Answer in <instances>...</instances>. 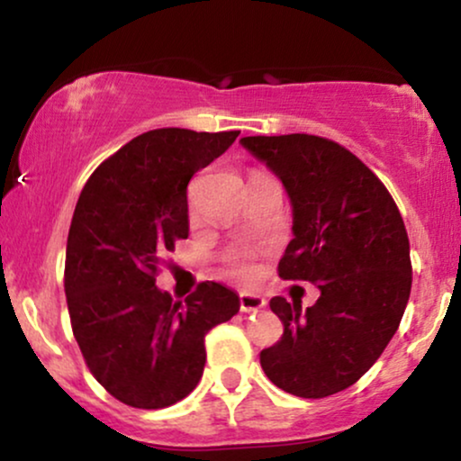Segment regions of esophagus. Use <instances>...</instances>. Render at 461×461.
<instances>
[{
    "mask_svg": "<svg viewBox=\"0 0 461 461\" xmlns=\"http://www.w3.org/2000/svg\"><path fill=\"white\" fill-rule=\"evenodd\" d=\"M266 306V300L258 294H240V311L242 312H258Z\"/></svg>",
    "mask_w": 461,
    "mask_h": 461,
    "instance_id": "obj_1",
    "label": "esophagus"
}]
</instances>
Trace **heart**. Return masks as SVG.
I'll use <instances>...</instances> for the list:
<instances>
[{"mask_svg":"<svg viewBox=\"0 0 461 461\" xmlns=\"http://www.w3.org/2000/svg\"><path fill=\"white\" fill-rule=\"evenodd\" d=\"M223 272L236 278H250L253 276V266L244 253H230L223 259Z\"/></svg>","mask_w":461,"mask_h":461,"instance_id":"1","label":"heart"}]
</instances>
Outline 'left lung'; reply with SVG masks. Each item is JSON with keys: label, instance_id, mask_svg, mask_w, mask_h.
<instances>
[{"label": "left lung", "instance_id": "8db88e82", "mask_svg": "<svg viewBox=\"0 0 461 461\" xmlns=\"http://www.w3.org/2000/svg\"><path fill=\"white\" fill-rule=\"evenodd\" d=\"M240 142L283 180L294 206L278 276L321 291L304 312L302 302L270 300L283 336L259 353L261 368L283 392L328 398L357 383L398 331L412 283L404 221L376 174L334 140L289 133Z\"/></svg>", "mask_w": 461, "mask_h": 461}]
</instances>
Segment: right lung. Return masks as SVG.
Instances as JSON below:
<instances>
[{
	"mask_svg": "<svg viewBox=\"0 0 461 461\" xmlns=\"http://www.w3.org/2000/svg\"><path fill=\"white\" fill-rule=\"evenodd\" d=\"M240 131L163 127L130 140L80 191L66 250L69 323L86 368L133 409H166L200 383L214 325L240 308L206 281L185 302L155 287L174 242L189 236L187 185Z\"/></svg>",
	"mask_w": 461,
	"mask_h": 461,
	"instance_id": "add662e5",
	"label": "right lung"
}]
</instances>
